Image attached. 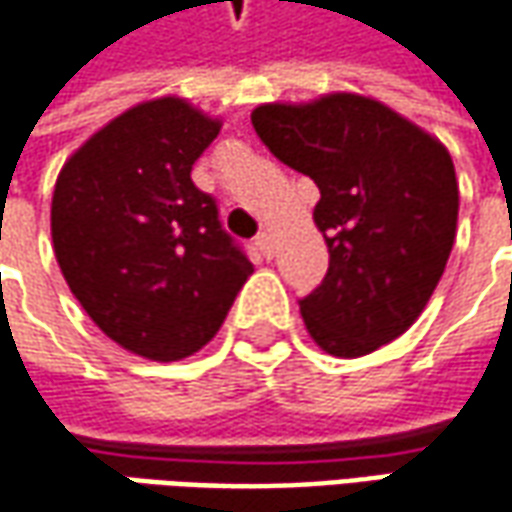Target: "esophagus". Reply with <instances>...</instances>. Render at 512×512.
I'll list each match as a JSON object with an SVG mask.
<instances>
[{
	"instance_id": "obj_1",
	"label": "esophagus",
	"mask_w": 512,
	"mask_h": 512,
	"mask_svg": "<svg viewBox=\"0 0 512 512\" xmlns=\"http://www.w3.org/2000/svg\"><path fill=\"white\" fill-rule=\"evenodd\" d=\"M255 246H257V252H260L263 257H272V252H275V246H272V234L269 232L257 234Z\"/></svg>"
}]
</instances>
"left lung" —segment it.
Returning <instances> with one entry per match:
<instances>
[{
	"label": "left lung",
	"mask_w": 512,
	"mask_h": 512,
	"mask_svg": "<svg viewBox=\"0 0 512 512\" xmlns=\"http://www.w3.org/2000/svg\"><path fill=\"white\" fill-rule=\"evenodd\" d=\"M260 143L321 189L315 223L329 246L318 289L298 300L315 344L358 358L410 329L444 275L458 220L447 148L381 102L329 94L260 105Z\"/></svg>",
	"instance_id": "obj_1"
}]
</instances>
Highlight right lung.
Wrapping results in <instances>:
<instances>
[{
  "instance_id": "1",
  "label": "right lung",
  "mask_w": 512,
  "mask_h": 512,
  "mask_svg": "<svg viewBox=\"0 0 512 512\" xmlns=\"http://www.w3.org/2000/svg\"><path fill=\"white\" fill-rule=\"evenodd\" d=\"M220 131L189 102L151 100L62 166L51 237L74 298L102 332L151 361L212 341L252 275L191 168Z\"/></svg>"
}]
</instances>
